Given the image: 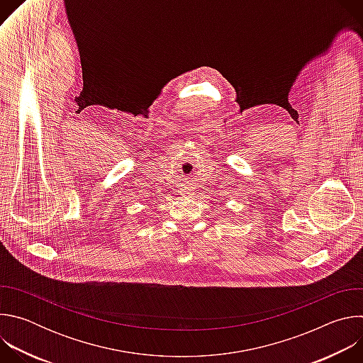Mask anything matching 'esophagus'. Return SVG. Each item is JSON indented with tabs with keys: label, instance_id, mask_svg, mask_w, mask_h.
Wrapping results in <instances>:
<instances>
[{
	"label": "esophagus",
	"instance_id": "34e87169",
	"mask_svg": "<svg viewBox=\"0 0 363 363\" xmlns=\"http://www.w3.org/2000/svg\"><path fill=\"white\" fill-rule=\"evenodd\" d=\"M181 188H182V189H181V194H182V195H186V196H188V195H192V186H191V185L184 184Z\"/></svg>",
	"mask_w": 363,
	"mask_h": 363
}]
</instances>
